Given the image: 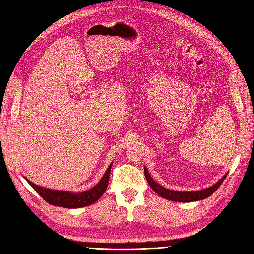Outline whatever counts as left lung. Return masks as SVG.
<instances>
[{
	"mask_svg": "<svg viewBox=\"0 0 254 254\" xmlns=\"http://www.w3.org/2000/svg\"><path fill=\"white\" fill-rule=\"evenodd\" d=\"M144 174L145 178L148 182V185L153 190L160 195L161 197L170 199V201H175V202H194V201H199V199H204L208 196L212 195V194L217 190V189L222 185L223 181L225 180V178L227 175H225L222 179H220L218 182L215 183L214 186L203 189V190H198V191H190V192H181V191H174V190H169V189H166L164 187H161L158 185L157 182H155L153 180V178L150 177L148 170L146 169V167H144Z\"/></svg>",
	"mask_w": 254,
	"mask_h": 254,
	"instance_id": "obj_1",
	"label": "left lung"
}]
</instances>
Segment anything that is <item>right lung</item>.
Here are the masks:
<instances>
[{
    "instance_id": "add662e5",
    "label": "right lung",
    "mask_w": 254,
    "mask_h": 254,
    "mask_svg": "<svg viewBox=\"0 0 254 254\" xmlns=\"http://www.w3.org/2000/svg\"><path fill=\"white\" fill-rule=\"evenodd\" d=\"M111 166L112 164L108 167L104 177L101 178V180L97 183L94 188H91L90 190L79 192V193L51 190V189H46V188L37 186L35 183L29 181L28 179H26V178L25 179L32 187V189H34V190L49 204L55 205V206H61L65 208H79V207L88 206V205L98 201L102 194L105 193L106 189L108 187V182H109Z\"/></svg>"
}]
</instances>
